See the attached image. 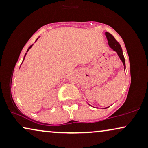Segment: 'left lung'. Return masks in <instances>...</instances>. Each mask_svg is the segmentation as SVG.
Segmentation results:
<instances>
[{"instance_id": "8db88e82", "label": "left lung", "mask_w": 148, "mask_h": 148, "mask_svg": "<svg viewBox=\"0 0 148 148\" xmlns=\"http://www.w3.org/2000/svg\"><path fill=\"white\" fill-rule=\"evenodd\" d=\"M105 35H106L107 40H108V45H109V47H111L114 51L117 53V54H118V56H119V58H120V59L121 60L122 62H123V64L124 65V69H125V68H126V66H125V57H124V55H123V50H122L121 46H120V44L116 41V40L114 38V37H113L111 33H108V32H106V33H105ZM108 107H106V108H108Z\"/></svg>"}]
</instances>
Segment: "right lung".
<instances>
[{
	"label": "right lung",
	"mask_w": 148,
	"mask_h": 148,
	"mask_svg": "<svg viewBox=\"0 0 148 148\" xmlns=\"http://www.w3.org/2000/svg\"><path fill=\"white\" fill-rule=\"evenodd\" d=\"M40 37H38V38H37V40H36V41H35V42H37V40H38V39H39V38H40ZM33 45H32L31 46H30V47H28V50H27V51H26V53H25V54L24 57H23V61H22V62H23V60H24V58H25V56H26V53H27V52H28V51H29V49H30V48H31V47H33Z\"/></svg>",
	"instance_id": "right-lung-1"
}]
</instances>
